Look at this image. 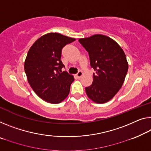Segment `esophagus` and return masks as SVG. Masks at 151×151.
<instances>
[{
  "mask_svg": "<svg viewBox=\"0 0 151 151\" xmlns=\"http://www.w3.org/2000/svg\"><path fill=\"white\" fill-rule=\"evenodd\" d=\"M82 75H83V73H82V71H79L78 73L76 74V76H77V77L78 78H80L82 76Z\"/></svg>",
  "mask_w": 151,
  "mask_h": 151,
  "instance_id": "esophagus-1",
  "label": "esophagus"
}]
</instances>
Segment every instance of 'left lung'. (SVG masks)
<instances>
[{"label":"left lung","instance_id":"1","mask_svg":"<svg viewBox=\"0 0 151 151\" xmlns=\"http://www.w3.org/2000/svg\"><path fill=\"white\" fill-rule=\"evenodd\" d=\"M88 52L90 66L94 69L93 82L85 88L87 96L94 103H105L121 88L128 69L125 52L109 37L95 34L79 39Z\"/></svg>","mask_w":151,"mask_h":151}]
</instances>
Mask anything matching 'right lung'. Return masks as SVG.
Masks as SVG:
<instances>
[{
  "mask_svg": "<svg viewBox=\"0 0 151 151\" xmlns=\"http://www.w3.org/2000/svg\"><path fill=\"white\" fill-rule=\"evenodd\" d=\"M75 38L59 33H48L30 47L24 63L25 72L35 93L49 103L58 104L67 98L74 81L72 75L61 72V50Z\"/></svg>",
  "mask_w": 151,
  "mask_h": 151,
  "instance_id": "1",
  "label": "right lung"
}]
</instances>
